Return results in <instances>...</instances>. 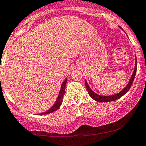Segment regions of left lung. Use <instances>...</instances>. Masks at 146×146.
<instances>
[{
  "label": "left lung",
  "mask_w": 146,
  "mask_h": 146,
  "mask_svg": "<svg viewBox=\"0 0 146 146\" xmlns=\"http://www.w3.org/2000/svg\"><path fill=\"white\" fill-rule=\"evenodd\" d=\"M135 69H134V72H133V74L132 75L131 79L130 80V82L129 83L127 84V85L122 90L121 92H120L119 93L117 94H115V95H110V96H101V95H97L95 94V92L93 91H92L91 89L89 87L88 84L87 82H86L85 80V85L86 87H87V90L88 91L89 95L92 98L93 100H95L98 101V102H110V101H115L116 100H118L119 98H120L121 97H123V95H125L126 93L128 92V90H130V87H131L132 84H133V81H134V79H135V74H136V71H137V60L135 61Z\"/></svg>",
  "instance_id": "obj_1"
}]
</instances>
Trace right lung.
Instances as JSON below:
<instances>
[{
  "mask_svg": "<svg viewBox=\"0 0 146 146\" xmlns=\"http://www.w3.org/2000/svg\"><path fill=\"white\" fill-rule=\"evenodd\" d=\"M66 82H67V80H65L63 82L62 84V87H61V90L60 92H59V96H58L57 99H56V101L55 102L54 105L53 106L51 107L48 110H47L46 112H43V113H41L40 115H46V114H49L51 113V112H54V111L57 110L59 108L60 105H62V99H63V97L65 94V87H66Z\"/></svg>",
  "mask_w": 146,
  "mask_h": 146,
  "instance_id": "right-lung-1",
  "label": "right lung"
}]
</instances>
